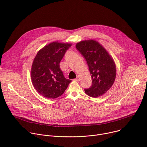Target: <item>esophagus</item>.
<instances>
[{"label":"esophagus","mask_w":147,"mask_h":147,"mask_svg":"<svg viewBox=\"0 0 147 147\" xmlns=\"http://www.w3.org/2000/svg\"><path fill=\"white\" fill-rule=\"evenodd\" d=\"M74 80H75V81H79L80 80V78L79 76H77Z\"/></svg>","instance_id":"1"}]
</instances>
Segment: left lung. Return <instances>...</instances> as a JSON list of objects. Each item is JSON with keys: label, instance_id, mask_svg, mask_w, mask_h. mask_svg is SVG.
<instances>
[{"label": "left lung", "instance_id": "1", "mask_svg": "<svg viewBox=\"0 0 147 147\" xmlns=\"http://www.w3.org/2000/svg\"><path fill=\"white\" fill-rule=\"evenodd\" d=\"M77 51L87 61L92 78V85L84 89L87 95L96 98L107 92L116 78V66L109 53L96 41H81L76 45Z\"/></svg>", "mask_w": 147, "mask_h": 147}]
</instances>
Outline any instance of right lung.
I'll list each match as a JSON object with an SVG mask.
<instances>
[{
  "mask_svg": "<svg viewBox=\"0 0 147 147\" xmlns=\"http://www.w3.org/2000/svg\"><path fill=\"white\" fill-rule=\"evenodd\" d=\"M71 47L69 44L52 42L36 54L31 68L33 86L39 94L47 98L61 96L71 80L66 78L60 69V62Z\"/></svg>",
  "mask_w": 147,
  "mask_h": 147,
  "instance_id": "obj_1",
  "label": "right lung"
}]
</instances>
